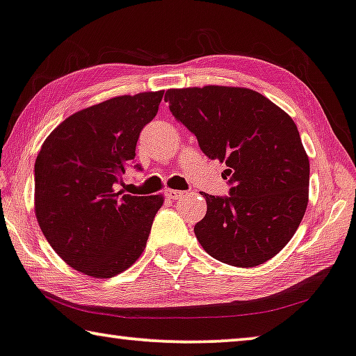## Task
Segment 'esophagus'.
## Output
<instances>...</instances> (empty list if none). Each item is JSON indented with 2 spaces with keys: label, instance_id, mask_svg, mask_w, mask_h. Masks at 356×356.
<instances>
[{
  "label": "esophagus",
  "instance_id": "esophagus-1",
  "mask_svg": "<svg viewBox=\"0 0 356 356\" xmlns=\"http://www.w3.org/2000/svg\"><path fill=\"white\" fill-rule=\"evenodd\" d=\"M185 192H180V190H172V188H168L166 190V198L168 200H179L180 196H184Z\"/></svg>",
  "mask_w": 356,
  "mask_h": 356
}]
</instances>
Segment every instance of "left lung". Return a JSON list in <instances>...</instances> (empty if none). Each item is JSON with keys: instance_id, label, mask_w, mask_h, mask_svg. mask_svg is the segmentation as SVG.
Instances as JSON below:
<instances>
[{"instance_id": "1", "label": "left lung", "mask_w": 356, "mask_h": 356, "mask_svg": "<svg viewBox=\"0 0 356 356\" xmlns=\"http://www.w3.org/2000/svg\"><path fill=\"white\" fill-rule=\"evenodd\" d=\"M176 120L211 160L225 163L230 196L204 193L195 225L206 252L233 267H256L288 245L309 203L310 163L293 118L248 88L168 89Z\"/></svg>"}]
</instances>
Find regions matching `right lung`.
<instances>
[{
  "label": "right lung",
  "mask_w": 356,
  "mask_h": 356,
  "mask_svg": "<svg viewBox=\"0 0 356 356\" xmlns=\"http://www.w3.org/2000/svg\"><path fill=\"white\" fill-rule=\"evenodd\" d=\"M164 91L120 95L68 116L35 161V214L60 259L88 277L111 278L144 252L163 195L118 192L140 131Z\"/></svg>",
  "instance_id": "1"
}]
</instances>
